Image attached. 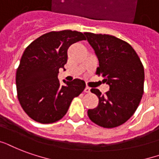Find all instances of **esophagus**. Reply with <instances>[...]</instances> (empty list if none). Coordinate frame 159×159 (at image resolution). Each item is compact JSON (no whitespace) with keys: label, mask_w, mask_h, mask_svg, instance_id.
I'll list each match as a JSON object with an SVG mask.
<instances>
[{"label":"esophagus","mask_w":159,"mask_h":159,"mask_svg":"<svg viewBox=\"0 0 159 159\" xmlns=\"http://www.w3.org/2000/svg\"><path fill=\"white\" fill-rule=\"evenodd\" d=\"M84 92L85 93H89L90 92V88L88 86L85 87V89H84Z\"/></svg>","instance_id":"obj_1"}]
</instances>
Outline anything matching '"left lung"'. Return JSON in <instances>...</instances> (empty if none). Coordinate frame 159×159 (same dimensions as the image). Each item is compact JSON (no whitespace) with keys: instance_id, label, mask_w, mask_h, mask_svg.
<instances>
[{"instance_id":"1","label":"left lung","mask_w":159,"mask_h":159,"mask_svg":"<svg viewBox=\"0 0 159 159\" xmlns=\"http://www.w3.org/2000/svg\"><path fill=\"white\" fill-rule=\"evenodd\" d=\"M99 60L95 74L101 75L110 85L104 95L97 89L99 104L88 110V116L104 128H113L125 123L138 109L144 89V68L128 43L107 34L84 33Z\"/></svg>"}]
</instances>
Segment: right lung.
I'll list each match as a JSON object with an SVG mask.
<instances>
[{"mask_svg": "<svg viewBox=\"0 0 159 159\" xmlns=\"http://www.w3.org/2000/svg\"><path fill=\"white\" fill-rule=\"evenodd\" d=\"M84 33L64 30L45 33L25 49L16 70L17 98L27 115L35 121L48 124L66 114L71 101L85 88L75 79L61 85L58 70L67 63V51L75 43L85 40Z\"/></svg>", "mask_w": 159, "mask_h": 159, "instance_id": "add662e5", "label": "right lung"}]
</instances>
